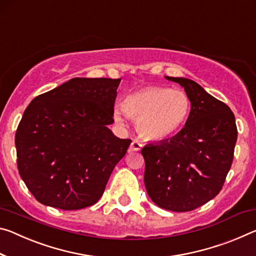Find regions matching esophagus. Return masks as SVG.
<instances>
[{"instance_id": "1", "label": "esophagus", "mask_w": 256, "mask_h": 256, "mask_svg": "<svg viewBox=\"0 0 256 256\" xmlns=\"http://www.w3.org/2000/svg\"><path fill=\"white\" fill-rule=\"evenodd\" d=\"M142 147H144V144H141L140 141L138 140H134L131 144V150H133V152H140V150L142 149Z\"/></svg>"}]
</instances>
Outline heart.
Segmentation results:
<instances>
[{
    "mask_svg": "<svg viewBox=\"0 0 256 256\" xmlns=\"http://www.w3.org/2000/svg\"><path fill=\"white\" fill-rule=\"evenodd\" d=\"M121 107L112 112L115 120L124 122L125 114L136 122L138 131L146 139H168L184 126L192 101L184 90L152 85L131 92Z\"/></svg>",
    "mask_w": 256,
    "mask_h": 256,
    "instance_id": "b5f03b06",
    "label": "heart"
}]
</instances>
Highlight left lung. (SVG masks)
<instances>
[{
	"label": "left lung",
	"instance_id": "obj_1",
	"mask_svg": "<svg viewBox=\"0 0 256 256\" xmlns=\"http://www.w3.org/2000/svg\"><path fill=\"white\" fill-rule=\"evenodd\" d=\"M179 83L192 101L184 128L171 139L144 146V186L162 208L189 212L221 192L237 141L234 115L224 102L184 77Z\"/></svg>",
	"mask_w": 256,
	"mask_h": 256
}]
</instances>
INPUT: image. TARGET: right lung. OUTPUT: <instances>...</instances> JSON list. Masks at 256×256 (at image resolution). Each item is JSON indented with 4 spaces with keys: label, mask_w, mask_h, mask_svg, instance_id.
I'll return each mask as SVG.
<instances>
[{
    "label": "right lung",
    "mask_w": 256,
    "mask_h": 256,
    "mask_svg": "<svg viewBox=\"0 0 256 256\" xmlns=\"http://www.w3.org/2000/svg\"><path fill=\"white\" fill-rule=\"evenodd\" d=\"M120 78H72L28 104L16 132L19 174L40 204H96L132 141L108 128Z\"/></svg>",
    "instance_id": "1"
}]
</instances>
